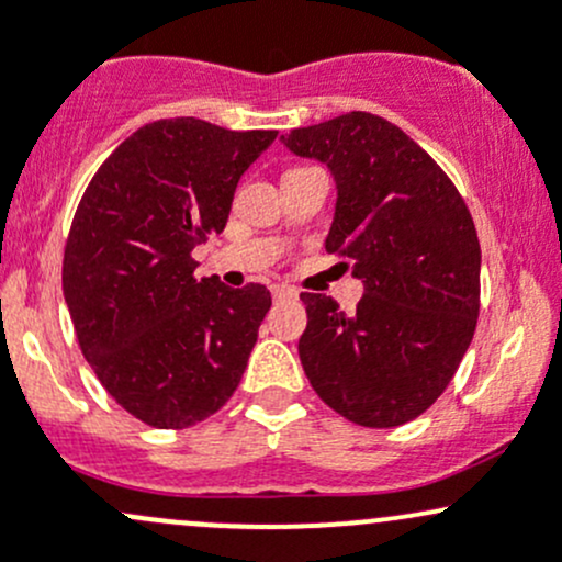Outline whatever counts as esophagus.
<instances>
[{
	"label": "esophagus",
	"instance_id": "esophagus-1",
	"mask_svg": "<svg viewBox=\"0 0 562 562\" xmlns=\"http://www.w3.org/2000/svg\"><path fill=\"white\" fill-rule=\"evenodd\" d=\"M273 300L276 303H289V300H297V292L292 286H273Z\"/></svg>",
	"mask_w": 562,
	"mask_h": 562
}]
</instances>
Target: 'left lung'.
Wrapping results in <instances>:
<instances>
[{"instance_id": "1", "label": "left lung", "mask_w": 562, "mask_h": 562, "mask_svg": "<svg viewBox=\"0 0 562 562\" xmlns=\"http://www.w3.org/2000/svg\"><path fill=\"white\" fill-rule=\"evenodd\" d=\"M281 142L329 168V255L351 259L353 316L303 292L300 361L342 418L391 428L418 418L456 375L480 316V240L448 173L402 128L370 112L294 128Z\"/></svg>"}]
</instances>
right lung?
<instances>
[{
    "label": "right lung",
    "instance_id": "1",
    "mask_svg": "<svg viewBox=\"0 0 562 562\" xmlns=\"http://www.w3.org/2000/svg\"><path fill=\"white\" fill-rule=\"evenodd\" d=\"M276 136L158 120L101 162L77 206L64 249L77 342L147 426L201 424L238 389L270 292L195 279L192 249L225 231L238 179Z\"/></svg>",
    "mask_w": 562,
    "mask_h": 562
}]
</instances>
